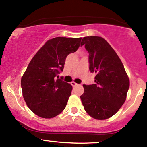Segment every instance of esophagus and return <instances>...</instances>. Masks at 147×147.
Returning <instances> with one entry per match:
<instances>
[{
	"label": "esophagus",
	"mask_w": 147,
	"mask_h": 147,
	"mask_svg": "<svg viewBox=\"0 0 147 147\" xmlns=\"http://www.w3.org/2000/svg\"><path fill=\"white\" fill-rule=\"evenodd\" d=\"M71 85H72V86H73V87H75V86H78V84L75 83V82H71Z\"/></svg>",
	"instance_id": "esophagus-1"
}]
</instances>
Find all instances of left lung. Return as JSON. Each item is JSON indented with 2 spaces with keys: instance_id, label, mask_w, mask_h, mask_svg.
I'll return each mask as SVG.
<instances>
[{
  "instance_id": "obj_1",
  "label": "left lung",
  "mask_w": 147,
  "mask_h": 147,
  "mask_svg": "<svg viewBox=\"0 0 147 147\" xmlns=\"http://www.w3.org/2000/svg\"><path fill=\"white\" fill-rule=\"evenodd\" d=\"M88 51L89 70L95 72V84L85 85L80 96L85 111L93 118L104 120L116 114L125 102L130 81L110 45L98 36L84 37L81 46Z\"/></svg>"
}]
</instances>
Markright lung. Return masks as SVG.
<instances>
[{"label":"right lung","instance_id":"right-lung-1","mask_svg":"<svg viewBox=\"0 0 147 147\" xmlns=\"http://www.w3.org/2000/svg\"><path fill=\"white\" fill-rule=\"evenodd\" d=\"M81 40H49L29 63L21 80L22 93L29 109L40 117L53 118L65 108L72 86L56 77L63 70L67 55L78 49Z\"/></svg>","mask_w":147,"mask_h":147}]
</instances>
